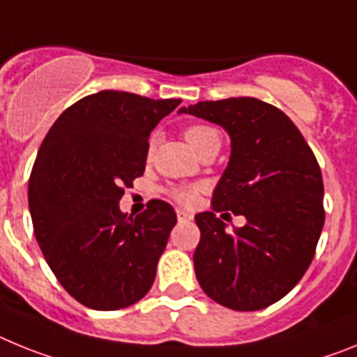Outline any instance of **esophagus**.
Here are the masks:
<instances>
[{
    "label": "esophagus",
    "mask_w": 357,
    "mask_h": 357,
    "mask_svg": "<svg viewBox=\"0 0 357 357\" xmlns=\"http://www.w3.org/2000/svg\"><path fill=\"white\" fill-rule=\"evenodd\" d=\"M178 221L179 222H185V221H192V215L188 212H185V210H178Z\"/></svg>",
    "instance_id": "obj_1"
}]
</instances>
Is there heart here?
<instances>
[{
  "mask_svg": "<svg viewBox=\"0 0 357 357\" xmlns=\"http://www.w3.org/2000/svg\"><path fill=\"white\" fill-rule=\"evenodd\" d=\"M185 138H187L188 144L194 147V151L201 147L204 142L212 140V138H219V132L210 126H203V123H196V126H190L185 129ZM151 149H153V142H151ZM169 194L174 197L178 203L181 204H192L196 201L197 190L192 187H170Z\"/></svg>",
  "mask_w": 357,
  "mask_h": 357,
  "instance_id": "b5f03b06",
  "label": "heart"
}]
</instances>
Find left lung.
Returning a JSON list of instances; mask_svg holds the SVG:
<instances>
[{
    "label": "left lung",
    "mask_w": 357,
    "mask_h": 357,
    "mask_svg": "<svg viewBox=\"0 0 357 357\" xmlns=\"http://www.w3.org/2000/svg\"><path fill=\"white\" fill-rule=\"evenodd\" d=\"M179 113L221 126L231 140L212 212L196 215L197 282L234 311L268 307L298 284L314 257L325 221L320 165L289 116L259 98L197 102ZM225 209L247 225L226 232L216 217Z\"/></svg>",
    "instance_id": "1"
}]
</instances>
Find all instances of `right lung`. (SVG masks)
Segmentation results:
<instances>
[{
    "label": "right lung",
    "mask_w": 357,
    "mask_h": 357,
    "mask_svg": "<svg viewBox=\"0 0 357 357\" xmlns=\"http://www.w3.org/2000/svg\"><path fill=\"white\" fill-rule=\"evenodd\" d=\"M179 104L93 93L55 120L39 147L29 181L33 234L61 286L86 307H129L153 286L178 217L161 199L136 217L119 203L144 174L151 131Z\"/></svg>",
    "instance_id": "add662e5"
}]
</instances>
